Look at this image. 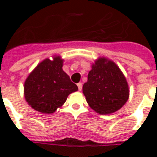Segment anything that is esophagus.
<instances>
[{
	"label": "esophagus",
	"instance_id": "esophagus-1",
	"mask_svg": "<svg viewBox=\"0 0 157 157\" xmlns=\"http://www.w3.org/2000/svg\"><path fill=\"white\" fill-rule=\"evenodd\" d=\"M77 86H78V89H79V91H82V84L80 82V83H78L77 84Z\"/></svg>",
	"mask_w": 157,
	"mask_h": 157
}]
</instances>
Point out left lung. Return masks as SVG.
I'll return each instance as SVG.
<instances>
[{"instance_id":"1","label":"left lung","mask_w":157,"mask_h":157,"mask_svg":"<svg viewBox=\"0 0 157 157\" xmlns=\"http://www.w3.org/2000/svg\"><path fill=\"white\" fill-rule=\"evenodd\" d=\"M82 91L91 109L100 114H109L121 109L129 92L121 71L105 58L98 59L92 65Z\"/></svg>"}]
</instances>
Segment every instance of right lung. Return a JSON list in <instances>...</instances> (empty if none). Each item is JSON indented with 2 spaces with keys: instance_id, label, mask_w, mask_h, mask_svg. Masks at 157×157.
Masks as SVG:
<instances>
[{
  "instance_id": "obj_1",
  "label": "right lung",
  "mask_w": 157,
  "mask_h": 157,
  "mask_svg": "<svg viewBox=\"0 0 157 157\" xmlns=\"http://www.w3.org/2000/svg\"><path fill=\"white\" fill-rule=\"evenodd\" d=\"M63 60L55 57L46 59L29 75L24 83L26 101L33 109L52 113L61 107L69 94L78 90L70 76L62 70Z\"/></svg>"
}]
</instances>
